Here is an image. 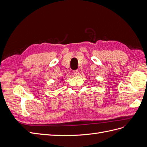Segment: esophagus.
I'll list each match as a JSON object with an SVG mask.
<instances>
[{
  "instance_id": "1",
  "label": "esophagus",
  "mask_w": 147,
  "mask_h": 147,
  "mask_svg": "<svg viewBox=\"0 0 147 147\" xmlns=\"http://www.w3.org/2000/svg\"><path fill=\"white\" fill-rule=\"evenodd\" d=\"M73 72H74V74L75 75H78V74H79V72H78V70H74V71H73Z\"/></svg>"
}]
</instances>
